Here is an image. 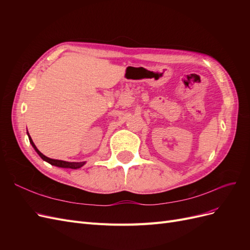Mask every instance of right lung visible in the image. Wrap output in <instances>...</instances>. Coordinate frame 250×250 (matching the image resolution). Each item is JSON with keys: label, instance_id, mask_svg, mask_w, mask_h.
Masks as SVG:
<instances>
[{"label": "right lung", "instance_id": "1", "mask_svg": "<svg viewBox=\"0 0 250 250\" xmlns=\"http://www.w3.org/2000/svg\"><path fill=\"white\" fill-rule=\"evenodd\" d=\"M28 133V132H27ZM28 137H29V141H30V143H31V145H32V147L34 148V150L36 151L37 152V154H39L42 160L44 161V162H47V163H49V164H51L52 166H56V167H59V168H67V169H79V168H81L83 165L85 164V162H80V163H71V162H65V161H59V160H52V158H49V157H47L46 155H43L41 151L36 148V146L34 145V143H33V141H32V139H31V137H30L29 135V133H28Z\"/></svg>", "mask_w": 250, "mask_h": 250}]
</instances>
